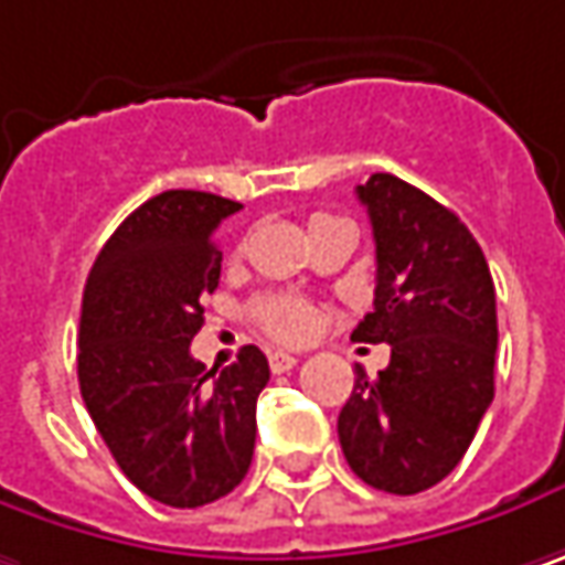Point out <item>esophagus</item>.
<instances>
[{"label": "esophagus", "mask_w": 565, "mask_h": 565, "mask_svg": "<svg viewBox=\"0 0 565 565\" xmlns=\"http://www.w3.org/2000/svg\"><path fill=\"white\" fill-rule=\"evenodd\" d=\"M268 364H271L275 374H284V371L297 367V354H290V351H271L268 354Z\"/></svg>", "instance_id": "obj_1"}]
</instances>
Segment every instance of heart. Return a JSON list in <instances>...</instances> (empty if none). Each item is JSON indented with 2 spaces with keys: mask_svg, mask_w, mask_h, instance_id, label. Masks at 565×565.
Instances as JSON below:
<instances>
[{
  "mask_svg": "<svg viewBox=\"0 0 565 565\" xmlns=\"http://www.w3.org/2000/svg\"><path fill=\"white\" fill-rule=\"evenodd\" d=\"M322 220H335V216L313 214L310 226L322 223ZM255 319L278 342H303L319 329V310L310 300H300V297H265L255 303Z\"/></svg>",
  "mask_w": 565,
  "mask_h": 565,
  "instance_id": "heart-1",
  "label": "heart"
}]
</instances>
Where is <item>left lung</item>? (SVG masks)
I'll use <instances>...</instances> for the list:
<instances>
[{
	"label": "left lung",
	"instance_id": "obj_1",
	"mask_svg": "<svg viewBox=\"0 0 565 565\" xmlns=\"http://www.w3.org/2000/svg\"><path fill=\"white\" fill-rule=\"evenodd\" d=\"M377 246L374 310L354 342L390 345L371 381L361 367L339 413L358 480L393 495L441 482L467 454L495 393V287L480 243L445 204L377 172L358 184Z\"/></svg>",
	"mask_w": 565,
	"mask_h": 565
}]
</instances>
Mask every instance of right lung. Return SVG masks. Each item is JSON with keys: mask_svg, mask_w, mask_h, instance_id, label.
<instances>
[{"mask_svg": "<svg viewBox=\"0 0 565 565\" xmlns=\"http://www.w3.org/2000/svg\"><path fill=\"white\" fill-rule=\"evenodd\" d=\"M243 204L162 191L98 252L83 294L79 390L98 435L150 499L198 509L249 473L268 358L255 345L220 374L191 358L201 300L220 284L216 226Z\"/></svg>", "mask_w": 565, "mask_h": 565, "instance_id": "obj_1", "label": "right lung"}]
</instances>
